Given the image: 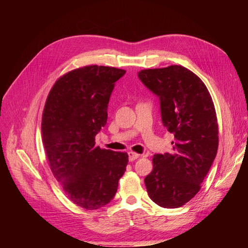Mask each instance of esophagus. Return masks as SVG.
<instances>
[{
    "instance_id": "34e87169",
    "label": "esophagus",
    "mask_w": 248,
    "mask_h": 248,
    "mask_svg": "<svg viewBox=\"0 0 248 248\" xmlns=\"http://www.w3.org/2000/svg\"><path fill=\"white\" fill-rule=\"evenodd\" d=\"M128 155H129V161L130 162L135 161L136 159H139V157H140V155L139 154H135V152H133V151H130Z\"/></svg>"
}]
</instances>
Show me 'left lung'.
<instances>
[{
	"instance_id": "8db88e82",
	"label": "left lung",
	"mask_w": 248,
	"mask_h": 248,
	"mask_svg": "<svg viewBox=\"0 0 248 248\" xmlns=\"http://www.w3.org/2000/svg\"><path fill=\"white\" fill-rule=\"evenodd\" d=\"M140 80L160 99L163 125L175 136L171 154L155 155L145 178L149 197L173 209L196 195L218 147L217 113L203 82L182 66L139 72Z\"/></svg>"
}]
</instances>
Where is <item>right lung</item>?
<instances>
[{"instance_id":"obj_1","label":"right lung","mask_w":248,"mask_h":248,"mask_svg":"<svg viewBox=\"0 0 248 248\" xmlns=\"http://www.w3.org/2000/svg\"><path fill=\"white\" fill-rule=\"evenodd\" d=\"M124 73L97 65L78 68L60 78L46 98L41 132L50 168L67 197L83 209L108 204L128 164L125 152L94 146L107 124L115 82Z\"/></svg>"}]
</instances>
